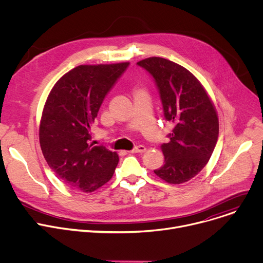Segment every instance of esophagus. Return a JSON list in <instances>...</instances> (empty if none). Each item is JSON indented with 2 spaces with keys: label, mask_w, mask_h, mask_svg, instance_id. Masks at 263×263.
I'll use <instances>...</instances> for the list:
<instances>
[{
  "label": "esophagus",
  "mask_w": 263,
  "mask_h": 263,
  "mask_svg": "<svg viewBox=\"0 0 263 263\" xmlns=\"http://www.w3.org/2000/svg\"><path fill=\"white\" fill-rule=\"evenodd\" d=\"M146 151V147L144 145H138L134 149H132L129 153H144Z\"/></svg>",
  "instance_id": "1"
}]
</instances>
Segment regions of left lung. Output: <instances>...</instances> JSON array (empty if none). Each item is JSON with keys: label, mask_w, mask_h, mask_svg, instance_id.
Returning a JSON list of instances; mask_svg holds the SVG:
<instances>
[{"label": "left lung", "mask_w": 263, "mask_h": 263, "mask_svg": "<svg viewBox=\"0 0 263 263\" xmlns=\"http://www.w3.org/2000/svg\"><path fill=\"white\" fill-rule=\"evenodd\" d=\"M156 83L166 121L174 128L160 147L164 164L155 174L168 183H182L196 176L209 161L219 137L214 105L196 77L186 68L161 57L137 63Z\"/></svg>", "instance_id": "1"}]
</instances>
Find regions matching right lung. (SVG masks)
<instances>
[{
    "mask_svg": "<svg viewBox=\"0 0 263 263\" xmlns=\"http://www.w3.org/2000/svg\"><path fill=\"white\" fill-rule=\"evenodd\" d=\"M129 63L82 65L60 77L45 102L39 127L43 156L67 186L93 192L109 181L119 162L116 152L93 145L91 124Z\"/></svg>",
    "mask_w": 263,
    "mask_h": 263,
    "instance_id": "obj_1",
    "label": "right lung"
}]
</instances>
